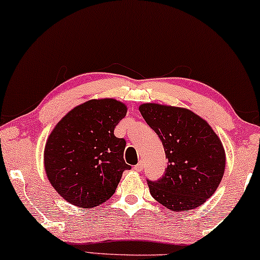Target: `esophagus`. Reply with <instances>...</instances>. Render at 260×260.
<instances>
[{"label":"esophagus","mask_w":260,"mask_h":260,"mask_svg":"<svg viewBox=\"0 0 260 260\" xmlns=\"http://www.w3.org/2000/svg\"><path fill=\"white\" fill-rule=\"evenodd\" d=\"M143 168H144V160H140V162L138 163L136 167H134V169H136L137 172H141V170H143Z\"/></svg>","instance_id":"1"}]
</instances>
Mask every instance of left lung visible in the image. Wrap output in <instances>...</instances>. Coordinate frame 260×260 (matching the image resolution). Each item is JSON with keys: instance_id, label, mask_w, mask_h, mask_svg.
Returning a JSON list of instances; mask_svg holds the SVG:
<instances>
[{"instance_id": "obj_1", "label": "left lung", "mask_w": 260, "mask_h": 260, "mask_svg": "<svg viewBox=\"0 0 260 260\" xmlns=\"http://www.w3.org/2000/svg\"><path fill=\"white\" fill-rule=\"evenodd\" d=\"M139 110L168 158L162 177L146 180L151 196L172 211L203 205L224 173V149L217 134L202 117L182 108L146 103Z\"/></svg>"}]
</instances>
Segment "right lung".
I'll use <instances>...</instances> for the list:
<instances>
[{
    "mask_svg": "<svg viewBox=\"0 0 260 260\" xmlns=\"http://www.w3.org/2000/svg\"><path fill=\"white\" fill-rule=\"evenodd\" d=\"M127 108L115 100L75 107L54 128L44 151L48 179L68 203L91 209L114 194L124 170L126 140L114 136Z\"/></svg>",
    "mask_w": 260,
    "mask_h": 260,
    "instance_id": "obj_1",
    "label": "right lung"
}]
</instances>
